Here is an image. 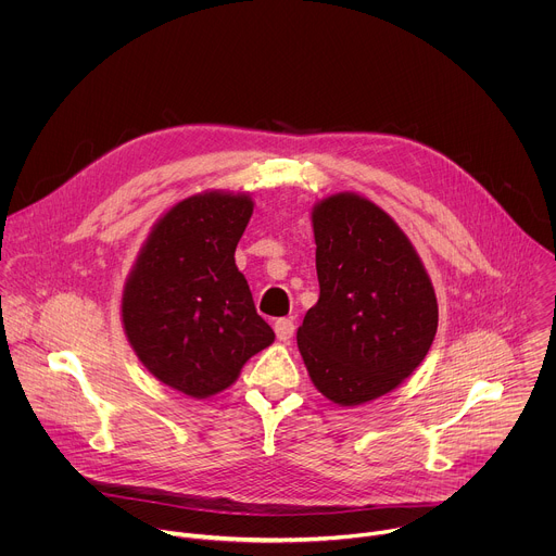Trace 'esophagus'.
<instances>
[{
	"instance_id": "1",
	"label": "esophagus",
	"mask_w": 556,
	"mask_h": 556,
	"mask_svg": "<svg viewBox=\"0 0 556 556\" xmlns=\"http://www.w3.org/2000/svg\"><path fill=\"white\" fill-rule=\"evenodd\" d=\"M275 334H277V339L279 341H290L292 339V334H294V324H292V319H277L275 321Z\"/></svg>"
}]
</instances>
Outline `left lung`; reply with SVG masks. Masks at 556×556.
Listing matches in <instances>:
<instances>
[{
  "label": "left lung",
  "instance_id": "left-lung-1",
  "mask_svg": "<svg viewBox=\"0 0 556 556\" xmlns=\"http://www.w3.org/2000/svg\"><path fill=\"white\" fill-rule=\"evenodd\" d=\"M319 301L296 330L307 374L341 407L393 391L425 361L438 330L433 283L380 206L334 193L312 208Z\"/></svg>",
  "mask_w": 556,
  "mask_h": 556
}]
</instances>
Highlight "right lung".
Listing matches in <instances>:
<instances>
[{"label":"right lung","instance_id":"1","mask_svg":"<svg viewBox=\"0 0 556 556\" xmlns=\"http://www.w3.org/2000/svg\"><path fill=\"white\" fill-rule=\"evenodd\" d=\"M249 193L204 191L157 219L123 288L129 345L161 382L191 399L230 387L275 341L235 249L253 215Z\"/></svg>","mask_w":556,"mask_h":556}]
</instances>
